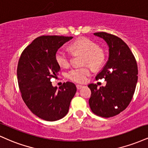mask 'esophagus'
I'll return each instance as SVG.
<instances>
[{
	"label": "esophagus",
	"instance_id": "34e87169",
	"mask_svg": "<svg viewBox=\"0 0 148 148\" xmlns=\"http://www.w3.org/2000/svg\"><path fill=\"white\" fill-rule=\"evenodd\" d=\"M82 88H83V86H81V85H76V88H77V90L81 89Z\"/></svg>",
	"mask_w": 148,
	"mask_h": 148
}]
</instances>
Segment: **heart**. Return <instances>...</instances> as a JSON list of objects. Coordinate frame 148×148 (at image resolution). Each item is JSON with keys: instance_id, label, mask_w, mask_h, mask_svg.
I'll list each match as a JSON object with an SVG mask.
<instances>
[{"instance_id": "obj_1", "label": "heart", "mask_w": 148, "mask_h": 148, "mask_svg": "<svg viewBox=\"0 0 148 148\" xmlns=\"http://www.w3.org/2000/svg\"><path fill=\"white\" fill-rule=\"evenodd\" d=\"M70 48L75 53L85 55L84 64H90L95 69L101 67L106 60V53L103 49L99 47L97 42L88 37L78 38L70 45ZM56 60L62 67H68L72 63L70 55L62 50H58L56 52ZM91 73V67L88 65L84 67L72 69L67 72V76L74 82L83 84L87 81Z\"/></svg>"}]
</instances>
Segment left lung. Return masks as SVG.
Instances as JSON below:
<instances>
[{
    "mask_svg": "<svg viewBox=\"0 0 148 148\" xmlns=\"http://www.w3.org/2000/svg\"><path fill=\"white\" fill-rule=\"evenodd\" d=\"M94 35L108 44L109 58L96 76L97 80L104 79L106 86L88 85L91 90L89 104L95 115L110 118L123 111L132 101L138 81V66L130 47L120 37L105 32Z\"/></svg>",
    "mask_w": 148,
    "mask_h": 148,
    "instance_id": "left-lung-1",
    "label": "left lung"
}]
</instances>
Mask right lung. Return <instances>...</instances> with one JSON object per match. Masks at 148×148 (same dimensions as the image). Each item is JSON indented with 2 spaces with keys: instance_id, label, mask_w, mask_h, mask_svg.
Here are the masks:
<instances>
[{
  "instance_id": "right-lung-1",
  "label": "right lung",
  "mask_w": 148,
  "mask_h": 148,
  "mask_svg": "<svg viewBox=\"0 0 148 148\" xmlns=\"http://www.w3.org/2000/svg\"><path fill=\"white\" fill-rule=\"evenodd\" d=\"M72 37L43 35L25 48L18 62V88L23 101L32 113L47 121L60 120L67 113L76 86L67 81L58 90L51 79L58 74L56 60L58 49Z\"/></svg>"
}]
</instances>
